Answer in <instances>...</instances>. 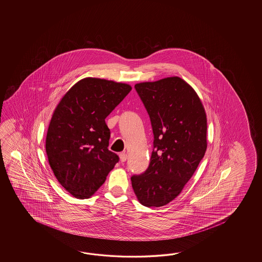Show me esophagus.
<instances>
[{
	"instance_id": "34e87169",
	"label": "esophagus",
	"mask_w": 262,
	"mask_h": 262,
	"mask_svg": "<svg viewBox=\"0 0 262 262\" xmlns=\"http://www.w3.org/2000/svg\"><path fill=\"white\" fill-rule=\"evenodd\" d=\"M120 159H121V161L122 162L126 161V159H127V155L125 154V151H123V152H121V154H120Z\"/></svg>"
}]
</instances>
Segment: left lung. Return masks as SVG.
<instances>
[{
  "instance_id": "8db88e82",
  "label": "left lung",
  "mask_w": 262,
  "mask_h": 262,
  "mask_svg": "<svg viewBox=\"0 0 262 262\" xmlns=\"http://www.w3.org/2000/svg\"><path fill=\"white\" fill-rule=\"evenodd\" d=\"M150 116L154 149L149 167L131 177L139 202L161 207L173 201L207 149V118L195 91L178 77L136 84Z\"/></svg>"
}]
</instances>
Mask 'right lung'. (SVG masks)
Segmentation results:
<instances>
[{
    "instance_id": "obj_1",
    "label": "right lung",
    "mask_w": 262,
    "mask_h": 262,
    "mask_svg": "<svg viewBox=\"0 0 262 262\" xmlns=\"http://www.w3.org/2000/svg\"><path fill=\"white\" fill-rule=\"evenodd\" d=\"M131 89L127 84L83 78L56 107L46 151L56 178L75 198L94 195L119 162V156L107 149L111 130L105 119Z\"/></svg>"
}]
</instances>
